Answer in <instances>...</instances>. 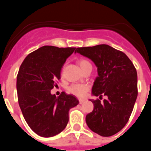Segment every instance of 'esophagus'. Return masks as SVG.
Wrapping results in <instances>:
<instances>
[{
    "label": "esophagus",
    "mask_w": 151,
    "mask_h": 151,
    "mask_svg": "<svg viewBox=\"0 0 151 151\" xmlns=\"http://www.w3.org/2000/svg\"><path fill=\"white\" fill-rule=\"evenodd\" d=\"M79 102H80V104H83V103L85 102V99H79Z\"/></svg>",
    "instance_id": "esophagus-1"
}]
</instances>
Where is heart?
Wrapping results in <instances>:
<instances>
[{"mask_svg": "<svg viewBox=\"0 0 151 151\" xmlns=\"http://www.w3.org/2000/svg\"><path fill=\"white\" fill-rule=\"evenodd\" d=\"M79 64H80V66L81 67L82 70L83 71L88 65H91V63L88 60L83 59V60H80L79 61ZM88 89H89V87H88V85L85 84H72L67 88V91L69 93L73 94L76 96L83 98V97L85 96Z\"/></svg>", "mask_w": 151, "mask_h": 151, "instance_id": "b5f03b06", "label": "heart"}]
</instances>
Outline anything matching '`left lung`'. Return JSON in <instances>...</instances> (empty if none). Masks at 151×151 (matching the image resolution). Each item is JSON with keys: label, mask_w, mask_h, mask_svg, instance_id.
<instances>
[{"label": "left lung", "mask_w": 151, "mask_h": 151, "mask_svg": "<svg viewBox=\"0 0 151 151\" xmlns=\"http://www.w3.org/2000/svg\"><path fill=\"white\" fill-rule=\"evenodd\" d=\"M75 52L88 58L97 66L99 76L92 93L106 99L90 100L93 109L85 121L91 131L109 137L121 130L129 121L137 97V74L126 54L106 45L78 47Z\"/></svg>", "instance_id": "8db88e82"}]
</instances>
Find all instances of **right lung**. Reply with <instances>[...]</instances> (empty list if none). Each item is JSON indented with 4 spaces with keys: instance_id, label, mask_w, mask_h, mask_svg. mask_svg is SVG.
I'll return each instance as SVG.
<instances>
[{
    "instance_id": "1",
    "label": "right lung",
    "mask_w": 151,
    "mask_h": 151,
    "mask_svg": "<svg viewBox=\"0 0 151 151\" xmlns=\"http://www.w3.org/2000/svg\"><path fill=\"white\" fill-rule=\"evenodd\" d=\"M75 47L44 46L30 53L19 67L17 77L18 102L25 121L38 135L50 137L60 133L68 122V111L79 101L62 92L50 91L60 79L63 65Z\"/></svg>"
}]
</instances>
